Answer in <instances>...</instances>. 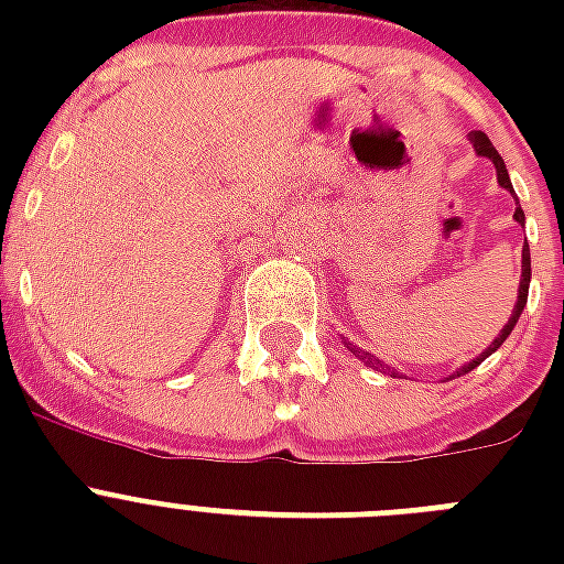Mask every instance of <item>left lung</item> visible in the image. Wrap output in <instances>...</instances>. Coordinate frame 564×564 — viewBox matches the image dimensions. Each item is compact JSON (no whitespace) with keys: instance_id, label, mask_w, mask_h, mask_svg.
Instances as JSON below:
<instances>
[{"instance_id":"1","label":"left lung","mask_w":564,"mask_h":564,"mask_svg":"<svg viewBox=\"0 0 564 564\" xmlns=\"http://www.w3.org/2000/svg\"><path fill=\"white\" fill-rule=\"evenodd\" d=\"M468 137H471V143H474V149H477V154H482V158H489V161L495 163V170H498L500 187H507L509 193H512V184H509V172H507V166H503V158H500L498 149L491 145L489 137L482 134V131H471V134H468ZM516 219L521 221V225H524V210H521V207H518V210H516ZM527 292H530V248L524 246V257H521V286H518V304H516V310H512V316H509L507 327L500 330V336H495V343H491L489 348H486V351H482L480 357H477V360H471V362H468V366H463V369L456 371L454 377L468 375V371H471V369H477V366H480V362L486 360L489 354H495V351H498V348H500V345L507 343V336L512 334V327H516L518 316H521V310H524V304H527ZM348 348H351V345H348ZM351 351H354V357H360V360L366 362L369 369L386 371V375H392V377H394V371L389 369V366H383V362L377 360V357H371L369 351H360V348H351Z\"/></svg>"}]
</instances>
